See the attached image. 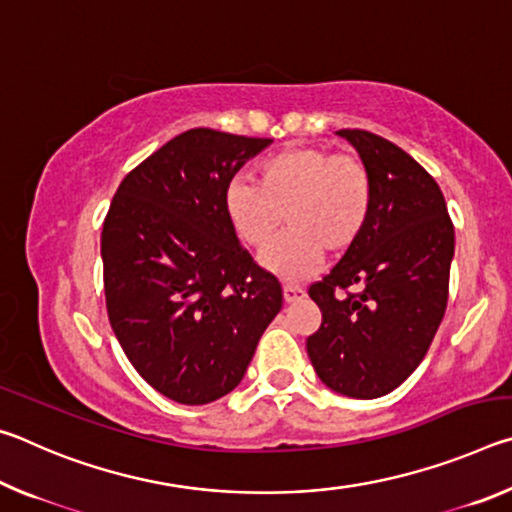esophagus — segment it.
Wrapping results in <instances>:
<instances>
[{
  "instance_id": "esophagus-1",
  "label": "esophagus",
  "mask_w": 512,
  "mask_h": 512,
  "mask_svg": "<svg viewBox=\"0 0 512 512\" xmlns=\"http://www.w3.org/2000/svg\"><path fill=\"white\" fill-rule=\"evenodd\" d=\"M305 298V289L296 284H284V302H298Z\"/></svg>"
}]
</instances>
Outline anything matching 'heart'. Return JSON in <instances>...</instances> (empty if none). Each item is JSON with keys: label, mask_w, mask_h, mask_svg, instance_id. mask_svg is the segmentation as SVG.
<instances>
[{"label": "heart", "mask_w": 512, "mask_h": 512, "mask_svg": "<svg viewBox=\"0 0 512 512\" xmlns=\"http://www.w3.org/2000/svg\"><path fill=\"white\" fill-rule=\"evenodd\" d=\"M370 173L357 155L320 146H293L257 167L255 183L235 178L225 187L223 212L241 244L264 248L262 266L282 280L314 275L323 250L339 255L361 237L370 216Z\"/></svg>", "instance_id": "1"}]
</instances>
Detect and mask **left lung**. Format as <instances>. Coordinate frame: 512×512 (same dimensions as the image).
Segmentation results:
<instances>
[{
	"instance_id": "left-lung-1",
	"label": "left lung",
	"mask_w": 512,
	"mask_h": 512,
	"mask_svg": "<svg viewBox=\"0 0 512 512\" xmlns=\"http://www.w3.org/2000/svg\"><path fill=\"white\" fill-rule=\"evenodd\" d=\"M339 135L366 164L372 203L361 237L309 287L323 323L307 339V352L332 391L375 400L420 366L438 332L454 225L438 183L409 153L359 128Z\"/></svg>"
}]
</instances>
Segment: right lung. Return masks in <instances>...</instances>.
Here are the masks:
<instances>
[{
	"label": "right lung",
	"mask_w": 512,
	"mask_h": 512,
	"mask_svg": "<svg viewBox=\"0 0 512 512\" xmlns=\"http://www.w3.org/2000/svg\"><path fill=\"white\" fill-rule=\"evenodd\" d=\"M271 140L192 128L121 180L103 221L108 318L155 391L210 404L239 386L282 309L277 277L239 244L223 194Z\"/></svg>",
	"instance_id": "add662e5"
}]
</instances>
